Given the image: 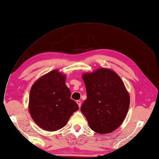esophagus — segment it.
<instances>
[{"label":"esophagus","instance_id":"esophagus-1","mask_svg":"<svg viewBox=\"0 0 159 159\" xmlns=\"http://www.w3.org/2000/svg\"><path fill=\"white\" fill-rule=\"evenodd\" d=\"M76 102H77V104L78 105L79 107L80 108V107H81V101H80V100H77V101H76Z\"/></svg>","mask_w":159,"mask_h":159}]
</instances>
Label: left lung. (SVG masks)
Returning <instances> with one entry per match:
<instances>
[{"label": "left lung", "mask_w": 159, "mask_h": 159, "mask_svg": "<svg viewBox=\"0 0 159 159\" xmlns=\"http://www.w3.org/2000/svg\"><path fill=\"white\" fill-rule=\"evenodd\" d=\"M87 98L81 111L90 128L98 134L114 132L125 120L129 106V96L117 74L109 69H98L82 76Z\"/></svg>", "instance_id": "obj_1"}]
</instances>
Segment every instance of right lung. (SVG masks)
<instances>
[{
    "mask_svg": "<svg viewBox=\"0 0 159 159\" xmlns=\"http://www.w3.org/2000/svg\"><path fill=\"white\" fill-rule=\"evenodd\" d=\"M65 78L58 70H53L40 78L31 89L30 114L35 123L46 131H57L64 127L79 109L76 101L70 99Z\"/></svg>",
    "mask_w": 159,
    "mask_h": 159,
    "instance_id": "1",
    "label": "right lung"
}]
</instances>
